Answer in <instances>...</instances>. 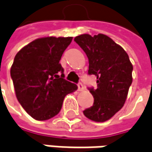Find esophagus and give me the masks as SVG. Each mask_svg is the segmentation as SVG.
Returning a JSON list of instances; mask_svg holds the SVG:
<instances>
[{"instance_id":"34e87169","label":"esophagus","mask_w":152,"mask_h":152,"mask_svg":"<svg viewBox=\"0 0 152 152\" xmlns=\"http://www.w3.org/2000/svg\"><path fill=\"white\" fill-rule=\"evenodd\" d=\"M77 86H78V90L81 91H83L85 88H84V86H83V84L81 83V82H79L78 84H77Z\"/></svg>"}]
</instances>
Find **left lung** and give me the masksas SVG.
<instances>
[{"instance_id":"left-lung-1","label":"left lung","mask_w":152,"mask_h":152,"mask_svg":"<svg viewBox=\"0 0 152 152\" xmlns=\"http://www.w3.org/2000/svg\"><path fill=\"white\" fill-rule=\"evenodd\" d=\"M89 60V75L96 77L97 86L88 87L93 105L83 111L91 121L103 122L121 110L132 85L133 65L120 45L103 34H83L74 38Z\"/></svg>"}]
</instances>
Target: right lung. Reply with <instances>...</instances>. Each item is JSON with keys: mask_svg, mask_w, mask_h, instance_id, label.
I'll use <instances>...</instances> for the list:
<instances>
[{"mask_svg": "<svg viewBox=\"0 0 152 152\" xmlns=\"http://www.w3.org/2000/svg\"><path fill=\"white\" fill-rule=\"evenodd\" d=\"M72 37L36 39L19 50L12 65L11 78L19 102L37 121L56 116L65 96L77 86L64 79L60 60Z\"/></svg>", "mask_w": 152, "mask_h": 152, "instance_id": "obj_1", "label": "right lung"}]
</instances>
